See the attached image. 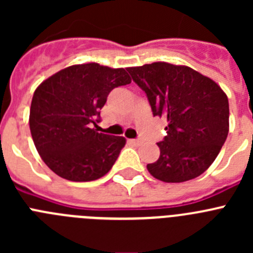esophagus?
<instances>
[{
	"instance_id": "esophagus-1",
	"label": "esophagus",
	"mask_w": 253,
	"mask_h": 253,
	"mask_svg": "<svg viewBox=\"0 0 253 253\" xmlns=\"http://www.w3.org/2000/svg\"><path fill=\"white\" fill-rule=\"evenodd\" d=\"M128 142L130 143V144H133V146H140V144H142V140L139 139H129Z\"/></svg>"
}]
</instances>
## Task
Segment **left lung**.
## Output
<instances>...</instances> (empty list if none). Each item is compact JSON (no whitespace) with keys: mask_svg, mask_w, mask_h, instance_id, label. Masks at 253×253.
<instances>
[{"mask_svg":"<svg viewBox=\"0 0 253 253\" xmlns=\"http://www.w3.org/2000/svg\"><path fill=\"white\" fill-rule=\"evenodd\" d=\"M146 92L154 116H165L160 158L147 169L163 182H184L207 171L229 131V104L211 78L187 66L154 62L126 68Z\"/></svg>","mask_w":253,"mask_h":253,"instance_id":"1","label":"left lung"}]
</instances>
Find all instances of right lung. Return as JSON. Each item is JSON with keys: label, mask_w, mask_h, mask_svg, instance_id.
Returning a JSON list of instances; mask_svg holds the SVG:
<instances>
[{"label": "right lung", "mask_w": 253, "mask_h": 253, "mask_svg": "<svg viewBox=\"0 0 253 253\" xmlns=\"http://www.w3.org/2000/svg\"><path fill=\"white\" fill-rule=\"evenodd\" d=\"M131 82L124 68L75 64L38 86L30 106L31 137L51 171L76 182L110 171L125 146L124 137L97 133L100 110L115 87Z\"/></svg>", "instance_id": "right-lung-1"}]
</instances>
